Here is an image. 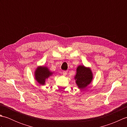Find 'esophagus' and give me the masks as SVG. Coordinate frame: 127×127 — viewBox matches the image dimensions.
Segmentation results:
<instances>
[{"instance_id": "obj_1", "label": "esophagus", "mask_w": 127, "mask_h": 127, "mask_svg": "<svg viewBox=\"0 0 127 127\" xmlns=\"http://www.w3.org/2000/svg\"><path fill=\"white\" fill-rule=\"evenodd\" d=\"M63 74L64 75H66L67 74V71H63Z\"/></svg>"}]
</instances>
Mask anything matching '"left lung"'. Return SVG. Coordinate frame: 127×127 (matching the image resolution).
Instances as JSON below:
<instances>
[{"label": "left lung", "instance_id": "1", "mask_svg": "<svg viewBox=\"0 0 127 127\" xmlns=\"http://www.w3.org/2000/svg\"><path fill=\"white\" fill-rule=\"evenodd\" d=\"M77 73L75 79L79 88H84L91 83L92 80V74L90 69L80 65L77 68Z\"/></svg>", "mask_w": 127, "mask_h": 127}]
</instances>
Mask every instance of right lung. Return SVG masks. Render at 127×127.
I'll use <instances>...</instances> for the list:
<instances>
[{"label":"right lung","instance_id":"add662e5","mask_svg":"<svg viewBox=\"0 0 127 127\" xmlns=\"http://www.w3.org/2000/svg\"><path fill=\"white\" fill-rule=\"evenodd\" d=\"M52 74L46 67H39L35 71V79L40 84L44 85L45 80Z\"/></svg>","mask_w":127,"mask_h":127}]
</instances>
